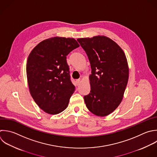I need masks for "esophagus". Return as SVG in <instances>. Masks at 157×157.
Masks as SVG:
<instances>
[{"label": "esophagus", "instance_id": "esophagus-1", "mask_svg": "<svg viewBox=\"0 0 157 157\" xmlns=\"http://www.w3.org/2000/svg\"><path fill=\"white\" fill-rule=\"evenodd\" d=\"M77 85H80V82H81V80H80V79H78V80H77Z\"/></svg>", "mask_w": 157, "mask_h": 157}]
</instances>
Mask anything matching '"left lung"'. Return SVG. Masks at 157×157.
Wrapping results in <instances>:
<instances>
[{
    "label": "left lung",
    "mask_w": 157,
    "mask_h": 157,
    "mask_svg": "<svg viewBox=\"0 0 157 157\" xmlns=\"http://www.w3.org/2000/svg\"><path fill=\"white\" fill-rule=\"evenodd\" d=\"M77 41L85 51L91 68L90 93L84 96L86 106L97 116H107L123 99L129 77L126 57L116 42L104 36Z\"/></svg>",
    "instance_id": "8db88e82"
}]
</instances>
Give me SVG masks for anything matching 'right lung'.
I'll return each mask as SVG.
<instances>
[{
    "instance_id": "add662e5",
    "label": "right lung",
    "mask_w": 157,
    "mask_h": 157,
    "mask_svg": "<svg viewBox=\"0 0 157 157\" xmlns=\"http://www.w3.org/2000/svg\"><path fill=\"white\" fill-rule=\"evenodd\" d=\"M79 44L73 38L54 37L36 45L30 53L26 74L30 93L45 112L64 110L75 91L70 79L66 56Z\"/></svg>"
}]
</instances>
